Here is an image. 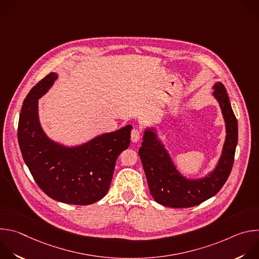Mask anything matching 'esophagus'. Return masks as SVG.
Returning a JSON list of instances; mask_svg holds the SVG:
<instances>
[{"mask_svg": "<svg viewBox=\"0 0 259 259\" xmlns=\"http://www.w3.org/2000/svg\"><path fill=\"white\" fill-rule=\"evenodd\" d=\"M140 136H141L140 130L138 128H133L131 131V140L133 142H137L140 139Z\"/></svg>", "mask_w": 259, "mask_h": 259, "instance_id": "obj_1", "label": "esophagus"}]
</instances>
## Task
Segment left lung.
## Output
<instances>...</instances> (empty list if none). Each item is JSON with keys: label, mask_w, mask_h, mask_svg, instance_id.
I'll use <instances>...</instances> for the list:
<instances>
[{"label": "left lung", "mask_w": 259, "mask_h": 259, "mask_svg": "<svg viewBox=\"0 0 259 259\" xmlns=\"http://www.w3.org/2000/svg\"><path fill=\"white\" fill-rule=\"evenodd\" d=\"M226 121L227 137L223 155L215 170L202 179L190 180L175 168L164 145L152 130H146L138 151L150 192L155 201L171 208H189L215 196L228 180L238 143V121L233 112L227 89L221 83L214 86Z\"/></svg>", "instance_id": "8db88e82"}]
</instances>
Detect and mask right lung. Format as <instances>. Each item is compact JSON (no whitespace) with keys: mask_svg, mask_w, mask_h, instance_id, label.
<instances>
[{"mask_svg":"<svg viewBox=\"0 0 259 259\" xmlns=\"http://www.w3.org/2000/svg\"><path fill=\"white\" fill-rule=\"evenodd\" d=\"M56 79V73L50 72L26 95L17 129L19 147L34 181L47 196L65 204L90 205L106 195L116 161L130 144L132 126L77 147L50 140L39 122L38 99Z\"/></svg>","mask_w":259,"mask_h":259,"instance_id":"1","label":"right lung"}]
</instances>
